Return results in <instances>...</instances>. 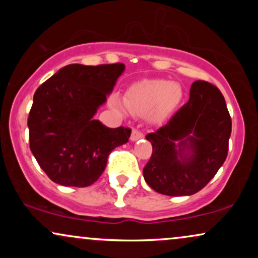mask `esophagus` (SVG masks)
<instances>
[{
	"label": "esophagus",
	"mask_w": 258,
	"mask_h": 258,
	"mask_svg": "<svg viewBox=\"0 0 258 258\" xmlns=\"http://www.w3.org/2000/svg\"><path fill=\"white\" fill-rule=\"evenodd\" d=\"M143 137H144V135L141 131H138V130H133V131H132V135H131V141L132 142L138 141V139H141Z\"/></svg>",
	"instance_id": "obj_1"
}]
</instances>
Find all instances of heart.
<instances>
[{"instance_id":"1","label":"heart","mask_w":258,"mask_h":258,"mask_svg":"<svg viewBox=\"0 0 258 258\" xmlns=\"http://www.w3.org/2000/svg\"><path fill=\"white\" fill-rule=\"evenodd\" d=\"M183 100V90L176 82L164 79L142 80L127 88L123 103L114 97L110 103L119 110L144 115L152 121H162L178 109Z\"/></svg>"}]
</instances>
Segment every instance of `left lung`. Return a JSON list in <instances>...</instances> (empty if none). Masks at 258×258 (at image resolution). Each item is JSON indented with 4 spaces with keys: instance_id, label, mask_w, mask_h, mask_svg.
Here are the masks:
<instances>
[{
    "instance_id": "left-lung-1",
    "label": "left lung",
    "mask_w": 258,
    "mask_h": 258,
    "mask_svg": "<svg viewBox=\"0 0 258 258\" xmlns=\"http://www.w3.org/2000/svg\"><path fill=\"white\" fill-rule=\"evenodd\" d=\"M232 120L221 91L193 82L190 97L165 126L146 136L153 154L143 176L152 189L168 197L193 195L226 161Z\"/></svg>"
}]
</instances>
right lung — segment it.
Returning <instances> with one entry per match:
<instances>
[{"instance_id":"obj_1","label":"right lung","mask_w":258,"mask_h":258,"mask_svg":"<svg viewBox=\"0 0 258 258\" xmlns=\"http://www.w3.org/2000/svg\"><path fill=\"white\" fill-rule=\"evenodd\" d=\"M123 70L121 63L70 64L35 92L28 119L30 149L54 183L93 184L105 170L109 154L128 142L130 128H109L94 119Z\"/></svg>"}]
</instances>
